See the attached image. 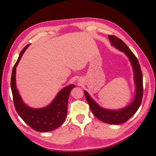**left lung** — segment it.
I'll list each match as a JSON object with an SVG mask.
<instances>
[{"label":"left lung","instance_id":"obj_1","mask_svg":"<svg viewBox=\"0 0 156 156\" xmlns=\"http://www.w3.org/2000/svg\"><path fill=\"white\" fill-rule=\"evenodd\" d=\"M108 37L111 45L123 52L127 57L132 66L135 84V93L133 100L122 108L110 109L104 108L99 105L86 90H84L83 92L90 110L95 117L105 123L117 125L123 124L128 121L139 108L143 96V79L139 61L133 52L122 40L114 35H108Z\"/></svg>","mask_w":156,"mask_h":156}]
</instances>
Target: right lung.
Masks as SVG:
<instances>
[{
    "label": "right lung",
    "mask_w": 156,
    "mask_h": 156,
    "mask_svg": "<svg viewBox=\"0 0 156 156\" xmlns=\"http://www.w3.org/2000/svg\"><path fill=\"white\" fill-rule=\"evenodd\" d=\"M27 45L20 52L14 65L11 77V90L16 109L19 116L27 125L38 132H49L61 126L65 121L67 113L69 94L75 85L70 84L60 90L52 101L41 108H33L23 101L16 86V67L26 50Z\"/></svg>",
    "instance_id": "1"
}]
</instances>
